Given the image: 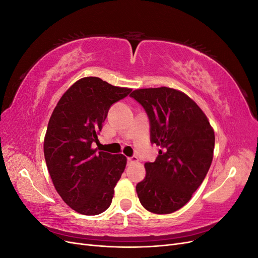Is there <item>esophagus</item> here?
Segmentation results:
<instances>
[{
	"label": "esophagus",
	"mask_w": 258,
	"mask_h": 258,
	"mask_svg": "<svg viewBox=\"0 0 258 258\" xmlns=\"http://www.w3.org/2000/svg\"><path fill=\"white\" fill-rule=\"evenodd\" d=\"M138 157H136V156H134V157H129L128 158V163L129 165H131V163H135V162H138Z\"/></svg>",
	"instance_id": "34e87169"
}]
</instances>
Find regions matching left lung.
<instances>
[{
	"label": "left lung",
	"mask_w": 258,
	"mask_h": 258,
	"mask_svg": "<svg viewBox=\"0 0 258 258\" xmlns=\"http://www.w3.org/2000/svg\"><path fill=\"white\" fill-rule=\"evenodd\" d=\"M151 121V141L158 157L146 162V176L137 185L141 205L156 214L184 207L204 182L213 159L215 136L208 117L186 93L169 87L130 93Z\"/></svg>",
	"instance_id": "obj_1"
}]
</instances>
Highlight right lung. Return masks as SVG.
<instances>
[{
	"mask_svg": "<svg viewBox=\"0 0 258 258\" xmlns=\"http://www.w3.org/2000/svg\"><path fill=\"white\" fill-rule=\"evenodd\" d=\"M131 88L99 77L75 82L54 107L44 138V156L54 188L66 204L84 215H98L111 206L114 188L127 165L122 154L92 148L110 106Z\"/></svg>",
	"mask_w": 258,
	"mask_h": 258,
	"instance_id": "add662e5",
	"label": "right lung"
}]
</instances>
